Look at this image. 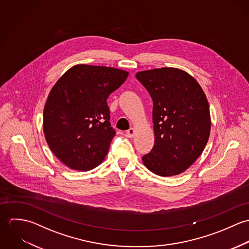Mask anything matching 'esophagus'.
<instances>
[{"label":"esophagus","instance_id":"esophagus-1","mask_svg":"<svg viewBox=\"0 0 249 249\" xmlns=\"http://www.w3.org/2000/svg\"><path fill=\"white\" fill-rule=\"evenodd\" d=\"M134 132H135V130H134V128H129L127 131H126V136L128 137V138H132L133 137V135H134Z\"/></svg>","mask_w":249,"mask_h":249}]
</instances>
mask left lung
<instances>
[{
    "instance_id": "left-lung-1",
    "label": "left lung",
    "mask_w": 249,
    "mask_h": 249,
    "mask_svg": "<svg viewBox=\"0 0 249 249\" xmlns=\"http://www.w3.org/2000/svg\"><path fill=\"white\" fill-rule=\"evenodd\" d=\"M152 102L155 141L143 165L160 177L185 172L200 156L211 130L207 98L197 81L177 68L139 71Z\"/></svg>"
}]
</instances>
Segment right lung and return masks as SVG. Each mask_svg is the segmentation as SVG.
<instances>
[{
    "instance_id": "1",
    "label": "right lung",
    "mask_w": 249,
    "mask_h": 249,
    "mask_svg": "<svg viewBox=\"0 0 249 249\" xmlns=\"http://www.w3.org/2000/svg\"><path fill=\"white\" fill-rule=\"evenodd\" d=\"M120 69L75 65L54 84L43 113L46 141L67 167L88 171L103 162L116 134L107 100L126 79Z\"/></svg>"
}]
</instances>
